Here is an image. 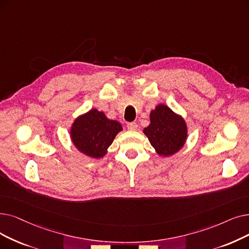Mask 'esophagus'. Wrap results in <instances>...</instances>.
I'll use <instances>...</instances> for the list:
<instances>
[{
  "label": "esophagus",
  "instance_id": "esophagus-1",
  "mask_svg": "<svg viewBox=\"0 0 249 249\" xmlns=\"http://www.w3.org/2000/svg\"><path fill=\"white\" fill-rule=\"evenodd\" d=\"M127 128H128V130H130V131H136L137 129H138V125L136 123H134V122L128 123L127 124Z\"/></svg>",
  "mask_w": 249,
  "mask_h": 249
}]
</instances>
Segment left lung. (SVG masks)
I'll use <instances>...</instances> for the list:
<instances>
[{
  "label": "left lung",
  "instance_id": "obj_1",
  "mask_svg": "<svg viewBox=\"0 0 249 249\" xmlns=\"http://www.w3.org/2000/svg\"><path fill=\"white\" fill-rule=\"evenodd\" d=\"M149 125L143 133L160 157H170L184 146L188 137L186 121L164 104H159L149 114Z\"/></svg>",
  "mask_w": 249,
  "mask_h": 249
}]
</instances>
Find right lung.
Listing matches in <instances>:
<instances>
[{
    "mask_svg": "<svg viewBox=\"0 0 249 249\" xmlns=\"http://www.w3.org/2000/svg\"><path fill=\"white\" fill-rule=\"evenodd\" d=\"M122 130L118 121L107 118L104 112L91 109L75 119L70 127V138L79 153L101 159L107 154V148Z\"/></svg>",
    "mask_w": 249,
    "mask_h": 249,
    "instance_id": "add662e5",
    "label": "right lung"
}]
</instances>
